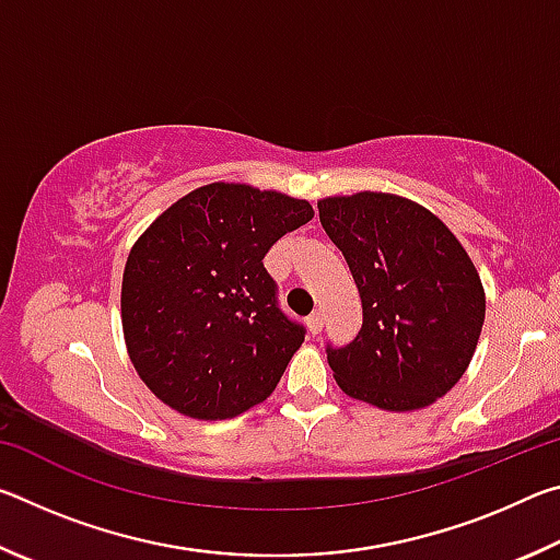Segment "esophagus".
<instances>
[{
	"instance_id": "esophagus-1",
	"label": "esophagus",
	"mask_w": 560,
	"mask_h": 560,
	"mask_svg": "<svg viewBox=\"0 0 560 560\" xmlns=\"http://www.w3.org/2000/svg\"><path fill=\"white\" fill-rule=\"evenodd\" d=\"M306 326L314 336L320 334V328H324V311H314V314L306 318Z\"/></svg>"
}]
</instances>
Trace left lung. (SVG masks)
I'll use <instances>...</instances> for the list:
<instances>
[{
	"label": "left lung",
	"mask_w": 560,
	"mask_h": 560,
	"mask_svg": "<svg viewBox=\"0 0 560 560\" xmlns=\"http://www.w3.org/2000/svg\"><path fill=\"white\" fill-rule=\"evenodd\" d=\"M318 217L348 261L363 326L328 365L346 395L381 410L432 405L457 385L485 326V287L440 217L387 192L318 200Z\"/></svg>",
	"instance_id": "8db88e82"
}]
</instances>
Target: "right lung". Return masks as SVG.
<instances>
[{"instance_id":"right-lung-1","label":"right lung","mask_w":560,"mask_h":560,"mask_svg":"<svg viewBox=\"0 0 560 560\" xmlns=\"http://www.w3.org/2000/svg\"><path fill=\"white\" fill-rule=\"evenodd\" d=\"M311 217L306 200L212 183L140 234L122 271L120 318L155 397L195 420H226L267 400L306 328L279 308L264 257Z\"/></svg>"}]
</instances>
